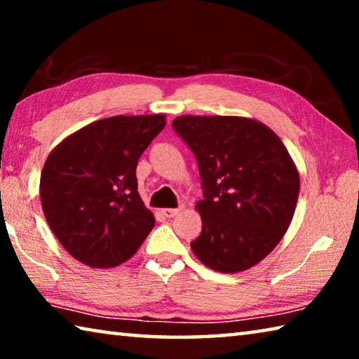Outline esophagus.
Listing matches in <instances>:
<instances>
[{"instance_id":"34e87169","label":"esophagus","mask_w":359,"mask_h":359,"mask_svg":"<svg viewBox=\"0 0 359 359\" xmlns=\"http://www.w3.org/2000/svg\"><path fill=\"white\" fill-rule=\"evenodd\" d=\"M182 209L179 208V209H163V214H165L168 218H172V217H175L179 214Z\"/></svg>"}]
</instances>
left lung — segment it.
Listing matches in <instances>:
<instances>
[{
  "label": "left lung",
  "instance_id": "1",
  "mask_svg": "<svg viewBox=\"0 0 359 359\" xmlns=\"http://www.w3.org/2000/svg\"><path fill=\"white\" fill-rule=\"evenodd\" d=\"M172 128L196 156L203 231L191 250L223 274L264 259L287 233L299 196V172L269 126L231 115H180Z\"/></svg>",
  "mask_w": 359,
  "mask_h": 359
}]
</instances>
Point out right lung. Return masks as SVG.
Listing matches in <instances>:
<instances>
[{
	"label": "right lung",
	"mask_w": 359,
	"mask_h": 359,
	"mask_svg": "<svg viewBox=\"0 0 359 359\" xmlns=\"http://www.w3.org/2000/svg\"><path fill=\"white\" fill-rule=\"evenodd\" d=\"M165 126V114L115 115L72 133L48 154L42 210L72 258L107 269L141 247L155 217L137 193L136 166Z\"/></svg>",
	"instance_id": "right-lung-1"
}]
</instances>
